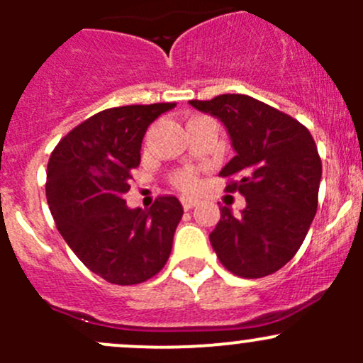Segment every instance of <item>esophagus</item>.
<instances>
[{
	"label": "esophagus",
	"instance_id": "esophagus-1",
	"mask_svg": "<svg viewBox=\"0 0 363 363\" xmlns=\"http://www.w3.org/2000/svg\"><path fill=\"white\" fill-rule=\"evenodd\" d=\"M181 203H182V207H184V211H189V208H193L196 203H199V200L189 199V196H182Z\"/></svg>",
	"mask_w": 363,
	"mask_h": 363
}]
</instances>
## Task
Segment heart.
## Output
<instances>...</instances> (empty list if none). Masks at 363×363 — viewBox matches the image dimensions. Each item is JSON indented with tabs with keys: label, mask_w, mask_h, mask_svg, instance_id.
Instances as JSON below:
<instances>
[{
	"label": "heart",
	"mask_w": 363,
	"mask_h": 363,
	"mask_svg": "<svg viewBox=\"0 0 363 363\" xmlns=\"http://www.w3.org/2000/svg\"><path fill=\"white\" fill-rule=\"evenodd\" d=\"M175 188L182 189V191H195L199 188V172L195 168H182V170L175 172L172 177Z\"/></svg>",
	"instance_id": "heart-1"
}]
</instances>
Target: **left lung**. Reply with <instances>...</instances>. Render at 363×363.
<instances>
[{
  "label": "left lung",
  "instance_id": "obj_1",
  "mask_svg": "<svg viewBox=\"0 0 363 363\" xmlns=\"http://www.w3.org/2000/svg\"><path fill=\"white\" fill-rule=\"evenodd\" d=\"M189 104L226 126L235 156L219 175L246 208L221 219L208 235L225 269L256 279L286 265L302 246L318 208L321 160L309 130L288 113L246 94Z\"/></svg>",
  "mask_w": 363,
  "mask_h": 363
}]
</instances>
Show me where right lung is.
<instances>
[{"mask_svg": "<svg viewBox=\"0 0 363 363\" xmlns=\"http://www.w3.org/2000/svg\"><path fill=\"white\" fill-rule=\"evenodd\" d=\"M175 104L101 111L73 128L47 164V202L57 230L80 262L112 284L151 279L167 263L182 218L175 196L130 208L131 170L140 163L149 124Z\"/></svg>", "mask_w": 363, "mask_h": 363, "instance_id": "obj_1", "label": "right lung"}]
</instances>
